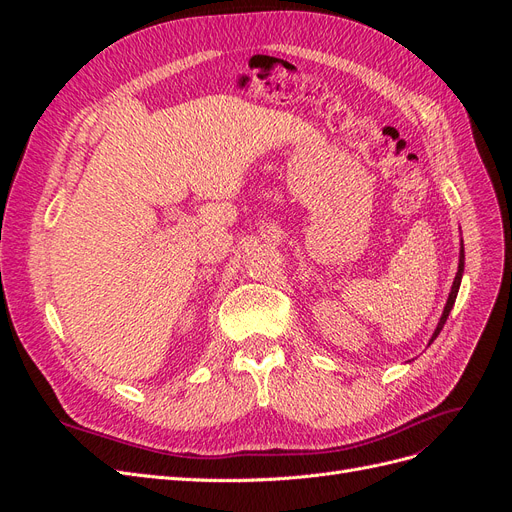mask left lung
Masks as SVG:
<instances>
[{
  "instance_id": "obj_1",
  "label": "left lung",
  "mask_w": 512,
  "mask_h": 512,
  "mask_svg": "<svg viewBox=\"0 0 512 512\" xmlns=\"http://www.w3.org/2000/svg\"><path fill=\"white\" fill-rule=\"evenodd\" d=\"M463 265H466V252H463V241H461V250H459V267H457V275H455V282H453V286H451V292H448V299H446V305H444V312H442V316H440V322H438V327H436V331H433V335H431V339H429V344L433 342V339H436V337L440 335V331L444 329V324H446V318H448V314H451V309H453V305H455V299H457V292H459V286H461V275H463Z\"/></svg>"
}]
</instances>
